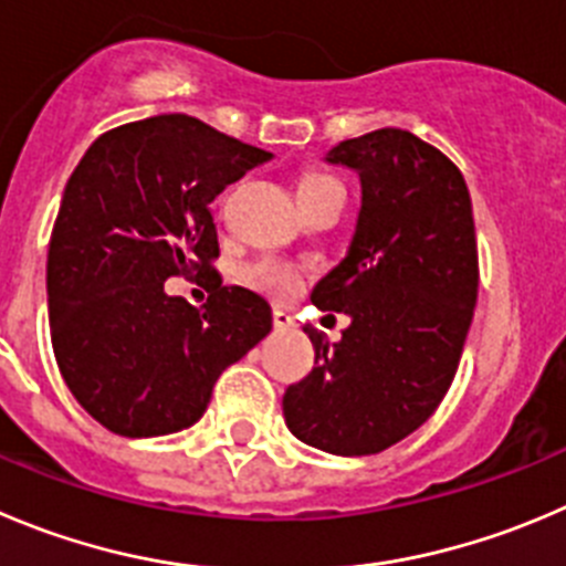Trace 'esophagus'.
I'll return each instance as SVG.
<instances>
[{
	"label": "esophagus",
	"mask_w": 566,
	"mask_h": 566,
	"mask_svg": "<svg viewBox=\"0 0 566 566\" xmlns=\"http://www.w3.org/2000/svg\"><path fill=\"white\" fill-rule=\"evenodd\" d=\"M272 325H274V331H289V327H292V316H289L283 308H274Z\"/></svg>",
	"instance_id": "esophagus-1"
}]
</instances>
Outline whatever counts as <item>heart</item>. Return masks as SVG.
<instances>
[{
	"label": "heart",
	"mask_w": 566,
	"mask_h": 566,
	"mask_svg": "<svg viewBox=\"0 0 566 566\" xmlns=\"http://www.w3.org/2000/svg\"><path fill=\"white\" fill-rule=\"evenodd\" d=\"M319 180H325V177L311 175L305 177L300 186H308V182H319ZM241 277H244L247 286H252L255 292L269 294V297H289V294L297 292L300 286L297 266H292L289 261H280V258H272V255H261L255 258V261L244 263Z\"/></svg>",
	"instance_id": "b5f03b06"
}]
</instances>
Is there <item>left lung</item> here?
I'll use <instances>...</instances> for the list:
<instances>
[{
	"mask_svg": "<svg viewBox=\"0 0 566 566\" xmlns=\"http://www.w3.org/2000/svg\"><path fill=\"white\" fill-rule=\"evenodd\" d=\"M327 164L360 177L353 241L311 303L349 316L342 342L305 325L308 378L289 386L283 417L333 455H373L419 428L448 395L478 300L472 202L459 166L408 130L347 138Z\"/></svg>",
	"mask_w": 566,
	"mask_h": 566,
	"instance_id": "1",
	"label": "left lung"
}]
</instances>
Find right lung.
Listing matches in <instances>:
<instances>
[{
	"label": "right lung",
	"instance_id": "1",
	"mask_svg": "<svg viewBox=\"0 0 566 566\" xmlns=\"http://www.w3.org/2000/svg\"><path fill=\"white\" fill-rule=\"evenodd\" d=\"M272 153L186 113L96 138L72 171L46 258L52 347L80 406L127 439L206 413L219 375L269 331L255 292L222 286L211 202ZM175 273L206 276L209 303L169 298Z\"/></svg>",
	"mask_w": 566,
	"mask_h": 566
}]
</instances>
